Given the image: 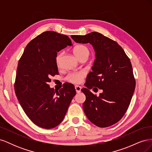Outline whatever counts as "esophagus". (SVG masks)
<instances>
[{"label": "esophagus", "instance_id": "1", "mask_svg": "<svg viewBox=\"0 0 152 152\" xmlns=\"http://www.w3.org/2000/svg\"><path fill=\"white\" fill-rule=\"evenodd\" d=\"M75 91L77 92V93H79L81 92V87L79 86H75Z\"/></svg>", "mask_w": 152, "mask_h": 152}]
</instances>
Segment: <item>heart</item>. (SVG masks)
<instances>
[{
  "label": "heart",
  "instance_id": "obj_1",
  "mask_svg": "<svg viewBox=\"0 0 152 152\" xmlns=\"http://www.w3.org/2000/svg\"><path fill=\"white\" fill-rule=\"evenodd\" d=\"M73 53H74L76 57L79 59L82 58H87L89 57V50L87 48L86 45H78L73 49ZM62 54H59L56 56V61L57 65H59V61H60V58ZM85 77V73L82 71L73 72L70 73L66 77V80L69 82H73L75 84H79L82 82V79H84Z\"/></svg>",
  "mask_w": 152,
  "mask_h": 152
}]
</instances>
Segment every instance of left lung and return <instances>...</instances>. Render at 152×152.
<instances>
[{"instance_id":"1","label":"left lung","mask_w":152,"mask_h":152,"mask_svg":"<svg viewBox=\"0 0 152 152\" xmlns=\"http://www.w3.org/2000/svg\"><path fill=\"white\" fill-rule=\"evenodd\" d=\"M77 43L93 45L96 59L87 75L83 109L96 126L107 127L118 122L126 113L134 92L136 81L129 58L117 42L98 32L72 35ZM93 86L103 90L97 96L90 91Z\"/></svg>"}]
</instances>
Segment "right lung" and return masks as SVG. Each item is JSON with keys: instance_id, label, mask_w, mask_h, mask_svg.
Segmentation results:
<instances>
[{"instance_id": "obj_1", "label": "right lung", "mask_w": 152, "mask_h": 152, "mask_svg": "<svg viewBox=\"0 0 152 152\" xmlns=\"http://www.w3.org/2000/svg\"><path fill=\"white\" fill-rule=\"evenodd\" d=\"M72 45L68 36L47 31L27 44L18 62L15 91L21 107L35 125L44 129L58 126L73 98L74 86L66 84L59 91L50 88V76L58 75L57 53Z\"/></svg>"}]
</instances>
